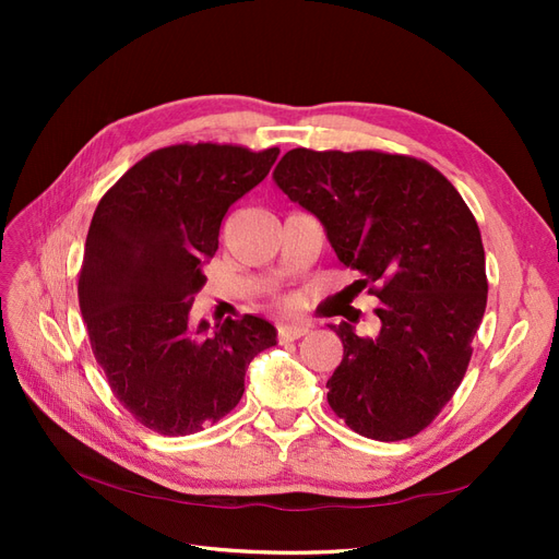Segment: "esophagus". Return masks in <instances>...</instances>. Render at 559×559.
<instances>
[{
    "mask_svg": "<svg viewBox=\"0 0 559 559\" xmlns=\"http://www.w3.org/2000/svg\"><path fill=\"white\" fill-rule=\"evenodd\" d=\"M310 324H284V326H280V337L282 341H298V337H302V335H308L310 333Z\"/></svg>",
    "mask_w": 559,
    "mask_h": 559,
    "instance_id": "esophagus-1",
    "label": "esophagus"
}]
</instances>
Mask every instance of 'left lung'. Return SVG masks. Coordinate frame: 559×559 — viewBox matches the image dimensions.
Masks as SVG:
<instances>
[{
	"label": "left lung",
	"mask_w": 559,
	"mask_h": 559,
	"mask_svg": "<svg viewBox=\"0 0 559 559\" xmlns=\"http://www.w3.org/2000/svg\"><path fill=\"white\" fill-rule=\"evenodd\" d=\"M273 179L380 300L376 335L331 324L343 341L326 382L333 413L373 441L419 433L462 384L485 314L476 218L436 167L411 156L292 148Z\"/></svg>",
	"instance_id": "8db88e82"
}]
</instances>
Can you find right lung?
Instances as JSON below:
<instances>
[{
    "mask_svg": "<svg viewBox=\"0 0 559 559\" xmlns=\"http://www.w3.org/2000/svg\"><path fill=\"white\" fill-rule=\"evenodd\" d=\"M280 148L175 144L148 154L99 200L79 273V306L114 396L146 429L198 433L245 394L270 321L245 314L191 329L202 265L235 200L261 183Z\"/></svg>",
    "mask_w": 559,
    "mask_h": 559,
    "instance_id": "1",
    "label": "right lung"
}]
</instances>
